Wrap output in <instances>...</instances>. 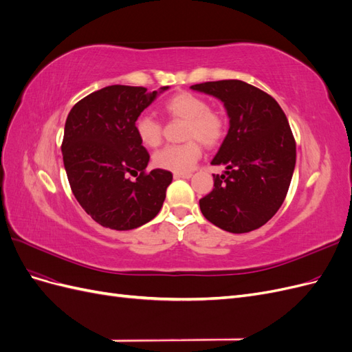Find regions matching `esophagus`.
<instances>
[{
  "label": "esophagus",
  "instance_id": "esophagus-1",
  "mask_svg": "<svg viewBox=\"0 0 352 352\" xmlns=\"http://www.w3.org/2000/svg\"><path fill=\"white\" fill-rule=\"evenodd\" d=\"M173 176H175V179H189L192 175L190 173H175Z\"/></svg>",
  "mask_w": 352,
  "mask_h": 352
}]
</instances>
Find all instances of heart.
I'll use <instances>...</instances> for the list:
<instances>
[{
	"mask_svg": "<svg viewBox=\"0 0 352 352\" xmlns=\"http://www.w3.org/2000/svg\"><path fill=\"white\" fill-rule=\"evenodd\" d=\"M163 111L170 120L185 122L182 145H168L154 154L153 162L158 168L173 173H188L201 157V145L217 146L226 133V119L211 110L210 102L192 92H177L163 104ZM138 140L145 148H157L163 140V126L154 117L144 114L135 123Z\"/></svg>",
	"mask_w": 352,
	"mask_h": 352,
	"instance_id": "b5f03b06",
	"label": "heart"
}]
</instances>
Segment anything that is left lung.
I'll use <instances>...</instances> for the list:
<instances>
[{
	"mask_svg": "<svg viewBox=\"0 0 352 352\" xmlns=\"http://www.w3.org/2000/svg\"><path fill=\"white\" fill-rule=\"evenodd\" d=\"M190 89L212 95L225 105L229 131L211 164L214 188L199 199L204 217L230 233L265 225L283 204L296 162V145L280 105L242 80L197 83Z\"/></svg>",
	"mask_w": 352,
	"mask_h": 352,
	"instance_id": "1",
	"label": "left lung"
}]
</instances>
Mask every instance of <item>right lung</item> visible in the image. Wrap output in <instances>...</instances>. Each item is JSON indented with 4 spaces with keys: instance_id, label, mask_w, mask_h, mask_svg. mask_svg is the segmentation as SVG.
I'll return each mask as SVG.
<instances>
[{
    "instance_id": "obj_1",
    "label": "right lung",
    "mask_w": 352,
    "mask_h": 352,
    "mask_svg": "<svg viewBox=\"0 0 352 352\" xmlns=\"http://www.w3.org/2000/svg\"><path fill=\"white\" fill-rule=\"evenodd\" d=\"M167 89L111 85L82 98L67 116L61 153L72 192L104 228L136 229L163 207L173 175L163 168L145 172L150 154L135 123Z\"/></svg>"
}]
</instances>
